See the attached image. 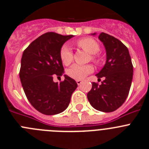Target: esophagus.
Instances as JSON below:
<instances>
[{
  "label": "esophagus",
  "instance_id": "1",
  "mask_svg": "<svg viewBox=\"0 0 149 149\" xmlns=\"http://www.w3.org/2000/svg\"><path fill=\"white\" fill-rule=\"evenodd\" d=\"M76 82H77V85H81L82 84V81L81 80H76Z\"/></svg>",
  "mask_w": 149,
  "mask_h": 149
}]
</instances>
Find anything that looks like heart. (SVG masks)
I'll return each mask as SVG.
<instances>
[{
  "mask_svg": "<svg viewBox=\"0 0 149 149\" xmlns=\"http://www.w3.org/2000/svg\"><path fill=\"white\" fill-rule=\"evenodd\" d=\"M77 45L86 51L90 54H95L99 51L100 47L95 40L91 38H83L77 42ZM60 59L63 64L68 65L73 59V54L70 48L67 45H64L60 49ZM93 59H95V56H93ZM93 72V67L91 65H73L67 71V74L69 77L76 80H81L87 75L88 74Z\"/></svg>",
  "mask_w": 149,
  "mask_h": 149,
  "instance_id": "1",
  "label": "heart"
}]
</instances>
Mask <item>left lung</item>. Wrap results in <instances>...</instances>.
<instances>
[{"instance_id": "1", "label": "left lung", "mask_w": 149, "mask_h": 149, "mask_svg": "<svg viewBox=\"0 0 149 149\" xmlns=\"http://www.w3.org/2000/svg\"><path fill=\"white\" fill-rule=\"evenodd\" d=\"M98 39L106 50V63L96 76L99 80L103 77L105 79L101 85L93 83L87 98L95 110L110 113L120 107L127 98L134 68L128 49L121 41L104 33Z\"/></svg>"}]
</instances>
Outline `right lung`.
<instances>
[{
    "label": "right lung",
    "mask_w": 149,
    "mask_h": 149,
    "mask_svg": "<svg viewBox=\"0 0 149 149\" xmlns=\"http://www.w3.org/2000/svg\"><path fill=\"white\" fill-rule=\"evenodd\" d=\"M73 36L46 33L23 52L19 72L21 83L30 103L41 113L56 115L64 111L77 87L76 81L66 74L60 84L53 81L54 76L60 77L64 74L60 49Z\"/></svg>",
    "instance_id": "right-lung-1"
}]
</instances>
